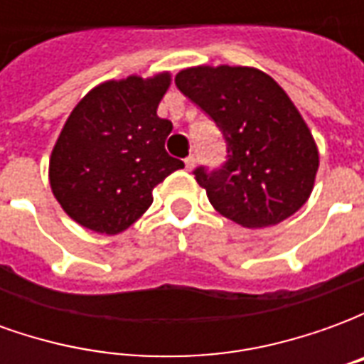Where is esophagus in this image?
I'll use <instances>...</instances> for the list:
<instances>
[{
	"mask_svg": "<svg viewBox=\"0 0 364 364\" xmlns=\"http://www.w3.org/2000/svg\"><path fill=\"white\" fill-rule=\"evenodd\" d=\"M185 167H187L189 171L195 167V156H187V158H185Z\"/></svg>",
	"mask_w": 364,
	"mask_h": 364,
	"instance_id": "esophagus-1",
	"label": "esophagus"
}]
</instances>
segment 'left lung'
Wrapping results in <instances>:
<instances>
[{
  "instance_id": "8db88e82",
  "label": "left lung",
  "mask_w": 364,
  "mask_h": 364,
  "mask_svg": "<svg viewBox=\"0 0 364 364\" xmlns=\"http://www.w3.org/2000/svg\"><path fill=\"white\" fill-rule=\"evenodd\" d=\"M175 85L226 140V161L193 173L210 205L244 228H265L304 205L320 166L304 119L271 75L244 66L181 70Z\"/></svg>"
}]
</instances>
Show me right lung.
<instances>
[{
	"mask_svg": "<svg viewBox=\"0 0 364 364\" xmlns=\"http://www.w3.org/2000/svg\"><path fill=\"white\" fill-rule=\"evenodd\" d=\"M171 75L97 85L75 105L50 156V187L83 228L119 234L150 208L151 191L185 167L166 151L173 124L158 117Z\"/></svg>",
	"mask_w": 364,
	"mask_h": 364,
	"instance_id": "add662e5",
	"label": "right lung"
}]
</instances>
